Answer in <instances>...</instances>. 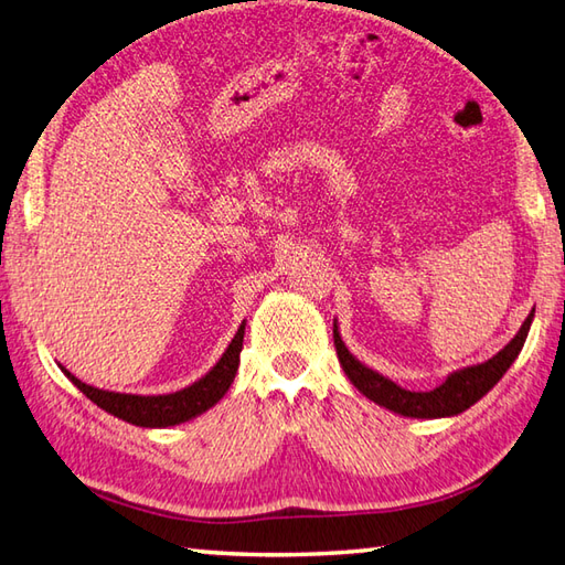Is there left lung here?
<instances>
[{
    "mask_svg": "<svg viewBox=\"0 0 565 565\" xmlns=\"http://www.w3.org/2000/svg\"><path fill=\"white\" fill-rule=\"evenodd\" d=\"M531 321H533V311L526 316V321L521 323L519 333L511 338V341L501 348L494 358L449 373L447 381L443 385H437L435 390H405L390 381V377H385L383 373H377L373 367H367L365 363L358 361V358L348 351V345L343 343L335 321H333V343H335L338 361H341L348 381L361 390L367 399H373L375 405H381L395 415L417 417V419L455 417L459 413H465V409H469L475 403H479V399L484 397L489 390L501 381V377H504V373L509 371L511 363L516 361L521 348L526 343Z\"/></svg>",
    "mask_w": 565,
    "mask_h": 565,
    "instance_id": "left-lung-1",
    "label": "left lung"
}]
</instances>
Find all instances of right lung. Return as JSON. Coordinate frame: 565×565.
Segmentation results:
<instances>
[{
    "label": "right lung",
    "mask_w": 565,
    "mask_h": 565,
    "mask_svg": "<svg viewBox=\"0 0 565 565\" xmlns=\"http://www.w3.org/2000/svg\"><path fill=\"white\" fill-rule=\"evenodd\" d=\"M244 323L237 328L227 351L222 353L217 363L210 367V373H204L200 381L192 385L178 390V393L168 395H132V393H116V390H100L94 385L81 383L76 375H71L64 365H58L64 375L74 383L81 393H84L90 403H96L100 409H106L108 415L126 419L130 425L138 427H172L188 419L207 413L227 393L230 385L234 383L239 367V353L244 343Z\"/></svg>",
    "instance_id": "1"
}]
</instances>
